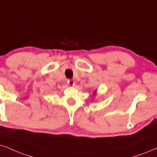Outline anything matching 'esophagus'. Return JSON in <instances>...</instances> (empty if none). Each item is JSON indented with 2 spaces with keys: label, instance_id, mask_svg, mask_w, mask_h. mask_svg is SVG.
Wrapping results in <instances>:
<instances>
[{
  "label": "esophagus",
  "instance_id": "1",
  "mask_svg": "<svg viewBox=\"0 0 157 157\" xmlns=\"http://www.w3.org/2000/svg\"><path fill=\"white\" fill-rule=\"evenodd\" d=\"M68 85L69 86H75V82L72 80H68Z\"/></svg>",
  "mask_w": 157,
  "mask_h": 157
}]
</instances>
